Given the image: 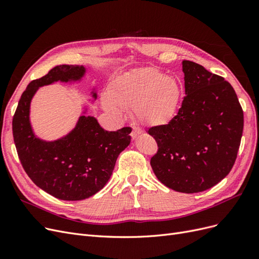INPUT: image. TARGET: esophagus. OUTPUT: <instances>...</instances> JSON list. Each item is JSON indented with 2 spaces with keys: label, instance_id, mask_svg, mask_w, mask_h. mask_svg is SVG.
<instances>
[{
  "label": "esophagus",
  "instance_id": "1",
  "mask_svg": "<svg viewBox=\"0 0 259 259\" xmlns=\"http://www.w3.org/2000/svg\"><path fill=\"white\" fill-rule=\"evenodd\" d=\"M142 133H143L142 130H139L137 127H133V131L131 133V136H132L133 139H136L140 134H142Z\"/></svg>",
  "mask_w": 259,
  "mask_h": 259
}]
</instances>
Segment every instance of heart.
Instances as JSON below:
<instances>
[{
    "label": "heart",
    "mask_w": 259,
    "mask_h": 259,
    "mask_svg": "<svg viewBox=\"0 0 259 259\" xmlns=\"http://www.w3.org/2000/svg\"><path fill=\"white\" fill-rule=\"evenodd\" d=\"M182 95V85L174 77L155 68H143L115 79L103 97V106L117 117L123 115V109L132 108L143 124L162 125L176 114Z\"/></svg>",
    "instance_id": "b5f03b06"
}]
</instances>
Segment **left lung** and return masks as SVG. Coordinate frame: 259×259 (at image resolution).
I'll use <instances>...</instances> for the list:
<instances>
[{
	"instance_id": "8db88e82",
	"label": "left lung",
	"mask_w": 259,
	"mask_h": 259,
	"mask_svg": "<svg viewBox=\"0 0 259 259\" xmlns=\"http://www.w3.org/2000/svg\"><path fill=\"white\" fill-rule=\"evenodd\" d=\"M185 94L167 124L149 128L158 143L153 173L170 189L205 191L230 173L243 133V110L230 83L190 60L183 61Z\"/></svg>"
}]
</instances>
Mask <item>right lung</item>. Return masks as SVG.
Listing matches in <instances>:
<instances>
[{"instance_id": "add662e5", "label": "right lung", "mask_w": 259, "mask_h": 259, "mask_svg": "<svg viewBox=\"0 0 259 259\" xmlns=\"http://www.w3.org/2000/svg\"><path fill=\"white\" fill-rule=\"evenodd\" d=\"M91 67L61 65L22 93L13 119V135L19 160L31 180L53 197L65 201L88 199L110 179L117 156L131 144V127L108 132L83 106L75 126L55 140L38 137L31 123V103L43 86L57 82L76 85ZM89 100L97 99L95 86L88 88Z\"/></svg>"}]
</instances>
